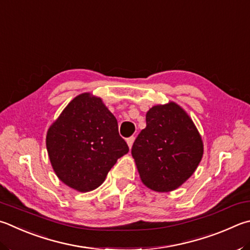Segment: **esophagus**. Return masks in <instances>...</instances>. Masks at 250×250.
<instances>
[{"instance_id": "obj_1", "label": "esophagus", "mask_w": 250, "mask_h": 250, "mask_svg": "<svg viewBox=\"0 0 250 250\" xmlns=\"http://www.w3.org/2000/svg\"><path fill=\"white\" fill-rule=\"evenodd\" d=\"M133 142H134V137H130V138L126 139V143H128V146H129V148L132 147Z\"/></svg>"}]
</instances>
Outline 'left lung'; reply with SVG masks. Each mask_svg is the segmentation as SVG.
Segmentation results:
<instances>
[{
    "label": "left lung",
    "instance_id": "8db88e82",
    "mask_svg": "<svg viewBox=\"0 0 250 250\" xmlns=\"http://www.w3.org/2000/svg\"><path fill=\"white\" fill-rule=\"evenodd\" d=\"M131 154L142 183L154 191L169 192L197 169L203 142L188 113L169 102L146 112V126L135 139Z\"/></svg>",
    "mask_w": 250,
    "mask_h": 250
}]
</instances>
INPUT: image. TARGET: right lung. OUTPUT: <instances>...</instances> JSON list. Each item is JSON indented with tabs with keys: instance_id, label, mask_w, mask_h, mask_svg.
<instances>
[{
	"instance_id": "add662e5",
	"label": "right lung",
	"mask_w": 250,
	"mask_h": 250,
	"mask_svg": "<svg viewBox=\"0 0 250 250\" xmlns=\"http://www.w3.org/2000/svg\"><path fill=\"white\" fill-rule=\"evenodd\" d=\"M46 145L58 178L80 192L98 188L118 158L129 152L116 117L90 93L67 104L48 129Z\"/></svg>"
}]
</instances>
